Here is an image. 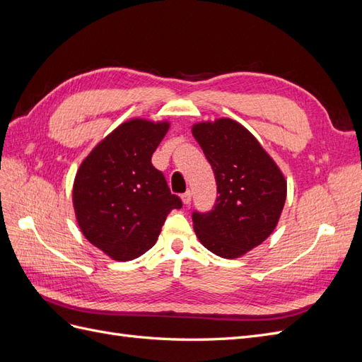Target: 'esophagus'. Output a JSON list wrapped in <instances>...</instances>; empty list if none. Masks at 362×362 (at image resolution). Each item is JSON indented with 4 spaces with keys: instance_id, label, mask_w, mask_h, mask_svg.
Segmentation results:
<instances>
[{
    "instance_id": "esophagus-1",
    "label": "esophagus",
    "mask_w": 362,
    "mask_h": 362,
    "mask_svg": "<svg viewBox=\"0 0 362 362\" xmlns=\"http://www.w3.org/2000/svg\"><path fill=\"white\" fill-rule=\"evenodd\" d=\"M181 199H182V202H184L185 205H189V204L192 202V192L187 190L185 193H182V194H181Z\"/></svg>"
}]
</instances>
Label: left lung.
I'll list each match as a JSON object with an SVG mask.
<instances>
[{"label": "left lung", "mask_w": 362, "mask_h": 362, "mask_svg": "<svg viewBox=\"0 0 362 362\" xmlns=\"http://www.w3.org/2000/svg\"><path fill=\"white\" fill-rule=\"evenodd\" d=\"M192 133L211 164L217 199L210 211H193L199 242L222 258H238L276 228L287 182L258 140L233 119L196 124Z\"/></svg>", "instance_id": "1"}]
</instances>
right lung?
I'll return each mask as SVG.
<instances>
[{"label":"right lung","instance_id":"add662e5","mask_svg":"<svg viewBox=\"0 0 362 362\" xmlns=\"http://www.w3.org/2000/svg\"><path fill=\"white\" fill-rule=\"evenodd\" d=\"M169 122L131 119L108 134L81 163L74 208L81 233L116 261L144 255L156 245L168 214L181 208L151 158Z\"/></svg>","mask_w":362,"mask_h":362}]
</instances>
